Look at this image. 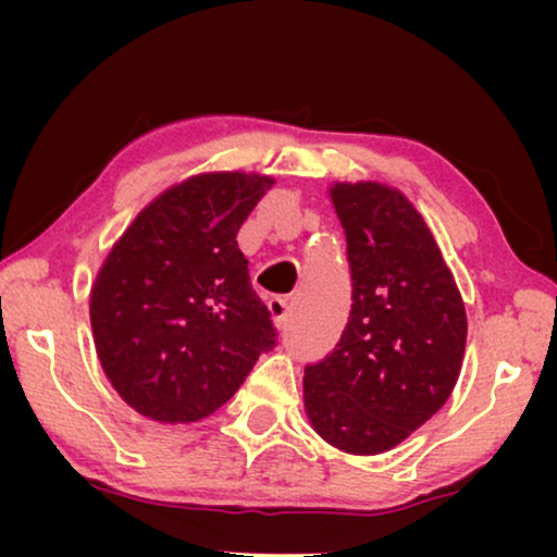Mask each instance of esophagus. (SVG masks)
Wrapping results in <instances>:
<instances>
[{"instance_id": "1", "label": "esophagus", "mask_w": 557, "mask_h": 557, "mask_svg": "<svg viewBox=\"0 0 557 557\" xmlns=\"http://www.w3.org/2000/svg\"><path fill=\"white\" fill-rule=\"evenodd\" d=\"M294 281H296L294 265L276 258V261H269L265 265H261V271H258L256 276V286L261 288L263 294H269L271 299H284V296H288V292L294 288Z\"/></svg>"}]
</instances>
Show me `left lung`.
<instances>
[{
    "mask_svg": "<svg viewBox=\"0 0 557 557\" xmlns=\"http://www.w3.org/2000/svg\"><path fill=\"white\" fill-rule=\"evenodd\" d=\"M263 177L202 174L151 202L106 258L90 292L98 360L151 421L193 423L233 398L276 347L238 235Z\"/></svg>",
    "mask_w": 557,
    "mask_h": 557,
    "instance_id": "obj_1",
    "label": "left lung"
}]
</instances>
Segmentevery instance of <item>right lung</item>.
Segmentation results:
<instances>
[{"instance_id": "1", "label": "right lung", "mask_w": 557, "mask_h": 557, "mask_svg": "<svg viewBox=\"0 0 557 557\" xmlns=\"http://www.w3.org/2000/svg\"><path fill=\"white\" fill-rule=\"evenodd\" d=\"M332 200L347 233L352 307L332 352L304 368V403L332 446L383 454L448 400L467 314L429 227L400 195L360 182L337 185Z\"/></svg>"}]
</instances>
